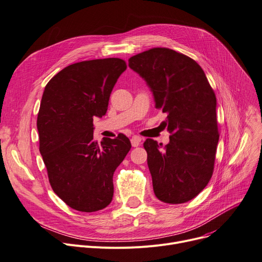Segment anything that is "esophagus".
I'll list each match as a JSON object with an SVG mask.
<instances>
[{
	"instance_id": "esophagus-1",
	"label": "esophagus",
	"mask_w": 262,
	"mask_h": 262,
	"mask_svg": "<svg viewBox=\"0 0 262 262\" xmlns=\"http://www.w3.org/2000/svg\"><path fill=\"white\" fill-rule=\"evenodd\" d=\"M140 142H142V137H139L137 135L132 136V138H131V145H132V147H138L140 145Z\"/></svg>"
}]
</instances>
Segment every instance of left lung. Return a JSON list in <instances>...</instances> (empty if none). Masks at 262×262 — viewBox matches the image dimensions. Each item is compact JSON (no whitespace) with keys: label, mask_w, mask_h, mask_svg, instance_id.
<instances>
[{"label":"left lung","mask_w":262,"mask_h":262,"mask_svg":"<svg viewBox=\"0 0 262 262\" xmlns=\"http://www.w3.org/2000/svg\"><path fill=\"white\" fill-rule=\"evenodd\" d=\"M129 67L150 87L155 107L167 113L170 143L148 138L144 148L155 196L184 204L203 191L213 174L219 139L216 96L201 67L169 48H152L129 58Z\"/></svg>","instance_id":"8db88e82"}]
</instances>
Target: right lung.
Returning <instances> with one entry per match:
<instances>
[{"mask_svg":"<svg viewBox=\"0 0 262 262\" xmlns=\"http://www.w3.org/2000/svg\"><path fill=\"white\" fill-rule=\"evenodd\" d=\"M126 69L117 57L84 61L59 71L45 87L36 120L39 152L53 192L76 211L95 212L111 203L114 171L131 149L122 133L100 145L93 139V118L106 114Z\"/></svg>","mask_w":262,"mask_h":262,"instance_id":"add662e5","label":"right lung"}]
</instances>
